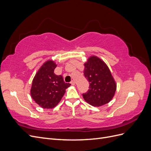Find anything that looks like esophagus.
Segmentation results:
<instances>
[{
  "mask_svg": "<svg viewBox=\"0 0 151 151\" xmlns=\"http://www.w3.org/2000/svg\"><path fill=\"white\" fill-rule=\"evenodd\" d=\"M70 84H71L72 86H74V85H75V82H74V81H72L70 82Z\"/></svg>",
  "mask_w": 151,
  "mask_h": 151,
  "instance_id": "1",
  "label": "esophagus"
}]
</instances>
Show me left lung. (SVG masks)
Here are the masks:
<instances>
[{
  "instance_id": "left-lung-1",
  "label": "left lung",
  "mask_w": 151,
  "mask_h": 151,
  "mask_svg": "<svg viewBox=\"0 0 151 151\" xmlns=\"http://www.w3.org/2000/svg\"><path fill=\"white\" fill-rule=\"evenodd\" d=\"M84 65V76L90 83L88 93L83 94L84 99L96 107L108 103L115 96L116 83L106 63L98 57L91 55Z\"/></svg>"
}]
</instances>
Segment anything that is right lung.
<instances>
[{
  "label": "right lung",
  "instance_id": "1",
  "mask_svg": "<svg viewBox=\"0 0 151 151\" xmlns=\"http://www.w3.org/2000/svg\"><path fill=\"white\" fill-rule=\"evenodd\" d=\"M57 63L48 60L36 73L32 81L30 93L31 98L40 106L52 109L60 103L70 84L65 83L61 75L54 73Z\"/></svg>",
  "mask_w": 151,
  "mask_h": 151
}]
</instances>
